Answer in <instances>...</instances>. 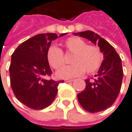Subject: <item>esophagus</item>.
Instances as JSON below:
<instances>
[{
  "label": "esophagus",
  "mask_w": 132,
  "mask_h": 132,
  "mask_svg": "<svg viewBox=\"0 0 132 132\" xmlns=\"http://www.w3.org/2000/svg\"><path fill=\"white\" fill-rule=\"evenodd\" d=\"M72 81H74V80H69V79H66L65 80V82H66V83H69V82H72Z\"/></svg>",
  "instance_id": "esophagus-1"
}]
</instances>
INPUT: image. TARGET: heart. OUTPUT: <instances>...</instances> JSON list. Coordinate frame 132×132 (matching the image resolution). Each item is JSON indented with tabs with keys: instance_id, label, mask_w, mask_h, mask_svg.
Segmentation results:
<instances>
[{
	"instance_id": "obj_1",
	"label": "heart",
	"mask_w": 132,
	"mask_h": 132,
	"mask_svg": "<svg viewBox=\"0 0 132 132\" xmlns=\"http://www.w3.org/2000/svg\"><path fill=\"white\" fill-rule=\"evenodd\" d=\"M64 45L66 49L74 53L70 66L62 67L56 72V76L60 79H69L83 75L86 72L92 74L101 66L103 54L100 49L95 46L86 45V41L77 37L67 38ZM46 57L49 65L54 69H59L64 63L63 51L55 46H51L46 52Z\"/></svg>"
}]
</instances>
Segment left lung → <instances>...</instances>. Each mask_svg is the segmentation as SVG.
I'll use <instances>...</instances> for the list:
<instances>
[{
    "label": "left lung",
    "instance_id": "1",
    "mask_svg": "<svg viewBox=\"0 0 132 132\" xmlns=\"http://www.w3.org/2000/svg\"><path fill=\"white\" fill-rule=\"evenodd\" d=\"M73 34L97 45L104 58L94 80H85L86 88L77 95L78 101L87 112L106 110L114 103L120 91L123 77L121 59L112 45L94 32L88 30Z\"/></svg>",
    "mask_w": 132,
    "mask_h": 132
}]
</instances>
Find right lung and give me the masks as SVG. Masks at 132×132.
<instances>
[{"label": "right lung", "instance_id": "1", "mask_svg": "<svg viewBox=\"0 0 132 132\" xmlns=\"http://www.w3.org/2000/svg\"><path fill=\"white\" fill-rule=\"evenodd\" d=\"M59 36L55 33L39 34L20 44L11 57L10 83L18 100L32 109H43L55 100L59 83L46 80L52 75L46 52L52 41Z\"/></svg>", "mask_w": 132, "mask_h": 132}]
</instances>
